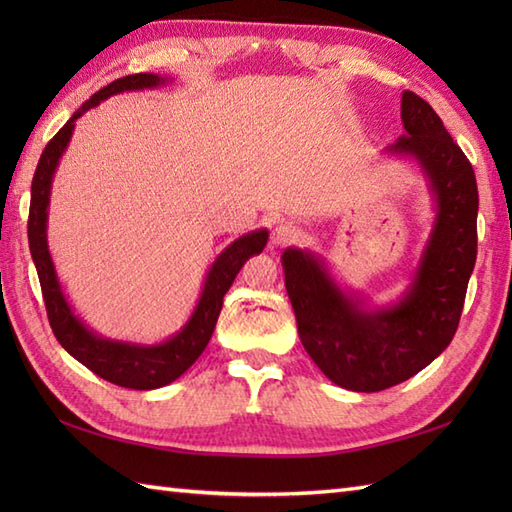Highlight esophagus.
Segmentation results:
<instances>
[{
	"label": "esophagus",
	"mask_w": 512,
	"mask_h": 512,
	"mask_svg": "<svg viewBox=\"0 0 512 512\" xmlns=\"http://www.w3.org/2000/svg\"><path fill=\"white\" fill-rule=\"evenodd\" d=\"M297 235H299V231H297L295 224H292V222H279L277 226H273V231H270V244H273V246H286Z\"/></svg>",
	"instance_id": "obj_1"
}]
</instances>
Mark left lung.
<instances>
[{
    "label": "left lung",
    "mask_w": 512,
    "mask_h": 512,
    "mask_svg": "<svg viewBox=\"0 0 512 512\" xmlns=\"http://www.w3.org/2000/svg\"><path fill=\"white\" fill-rule=\"evenodd\" d=\"M400 118L405 134L383 154L416 162L436 213L405 292L376 306L343 288L314 250L288 246L281 255L306 352L334 385L365 394L416 376L447 350L477 257L480 198L471 162L418 94L402 92Z\"/></svg>",
    "instance_id": "1"
}]
</instances>
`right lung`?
I'll return each instance as SVG.
<instances>
[{
    "mask_svg": "<svg viewBox=\"0 0 512 512\" xmlns=\"http://www.w3.org/2000/svg\"><path fill=\"white\" fill-rule=\"evenodd\" d=\"M171 76H162L154 72L129 74L123 79L105 85L103 90L96 92L90 101H85L72 118L65 123L57 136L43 149L39 165L32 178L30 189V215H28V246L32 262H35L39 284L46 301L50 328L57 336V341L70 356L85 365L96 376H101L118 387L127 389H158L165 387L173 380L180 378L187 369L198 361L204 347L209 345L217 317H220L224 295L231 288L237 273L253 255H259L266 248L268 231L257 228L235 242L228 244L215 262L206 270L202 292L198 303L191 312V317L184 321L178 332H173L169 339L158 343H134V341H118L94 332L79 314L70 306L68 297L61 288V281L54 268L50 248H48V211H50V193L52 180L61 156L70 145L74 134V125L79 118L94 110L96 105L110 99L114 94L138 92V90H156L162 85H169Z\"/></svg>",
    "mask_w": 512,
    "mask_h": 512,
    "instance_id": "1",
    "label": "right lung"
}]
</instances>
